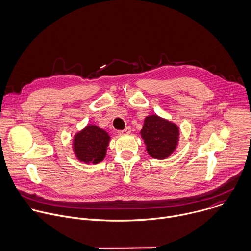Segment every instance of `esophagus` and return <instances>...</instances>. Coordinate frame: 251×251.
I'll return each mask as SVG.
<instances>
[{
  "instance_id": "esophagus-1",
  "label": "esophagus",
  "mask_w": 251,
  "mask_h": 251,
  "mask_svg": "<svg viewBox=\"0 0 251 251\" xmlns=\"http://www.w3.org/2000/svg\"><path fill=\"white\" fill-rule=\"evenodd\" d=\"M130 133H131V128L130 127H126L124 130L118 131L119 135H125V134H130Z\"/></svg>"
}]
</instances>
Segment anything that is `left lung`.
<instances>
[{
  "instance_id": "1",
  "label": "left lung",
  "mask_w": 251,
  "mask_h": 251,
  "mask_svg": "<svg viewBox=\"0 0 251 251\" xmlns=\"http://www.w3.org/2000/svg\"><path fill=\"white\" fill-rule=\"evenodd\" d=\"M140 134L148 154L154 159L163 160L175 152L180 130L175 123L154 114L145 118Z\"/></svg>"
}]
</instances>
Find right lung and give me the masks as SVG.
<instances>
[{"instance_id": "1", "label": "right lung", "mask_w": 251, "mask_h": 251, "mask_svg": "<svg viewBox=\"0 0 251 251\" xmlns=\"http://www.w3.org/2000/svg\"><path fill=\"white\" fill-rule=\"evenodd\" d=\"M110 136L96 125H87L75 135L73 148L76 158L85 164H98L106 156Z\"/></svg>"}]
</instances>
